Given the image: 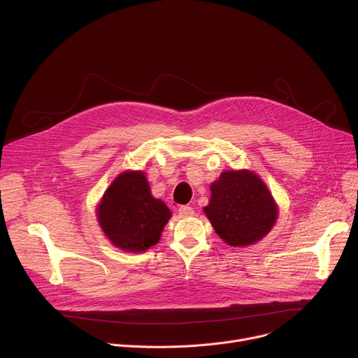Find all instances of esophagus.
I'll list each match as a JSON object with an SVG mask.
<instances>
[{
    "label": "esophagus",
    "mask_w": 358,
    "mask_h": 358,
    "mask_svg": "<svg viewBox=\"0 0 358 358\" xmlns=\"http://www.w3.org/2000/svg\"><path fill=\"white\" fill-rule=\"evenodd\" d=\"M178 214L181 217H192L194 215V208H191L189 206H181L178 208Z\"/></svg>",
    "instance_id": "esophagus-1"
}]
</instances>
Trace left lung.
<instances>
[{
    "mask_svg": "<svg viewBox=\"0 0 358 358\" xmlns=\"http://www.w3.org/2000/svg\"><path fill=\"white\" fill-rule=\"evenodd\" d=\"M203 211L215 232L231 246L258 242L278 218L269 189L248 170L222 173L211 184V199Z\"/></svg>",
    "mask_w": 358,
    "mask_h": 358,
    "instance_id": "left-lung-1",
    "label": "left lung"
}]
</instances>
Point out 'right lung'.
<instances>
[{"label":"right lung","mask_w":358,"mask_h":358,"mask_svg":"<svg viewBox=\"0 0 358 358\" xmlns=\"http://www.w3.org/2000/svg\"><path fill=\"white\" fill-rule=\"evenodd\" d=\"M171 217L166 203L152 198L141 171L120 174L101 198L99 224L117 248L144 252L156 245Z\"/></svg>","instance_id":"1"}]
</instances>
